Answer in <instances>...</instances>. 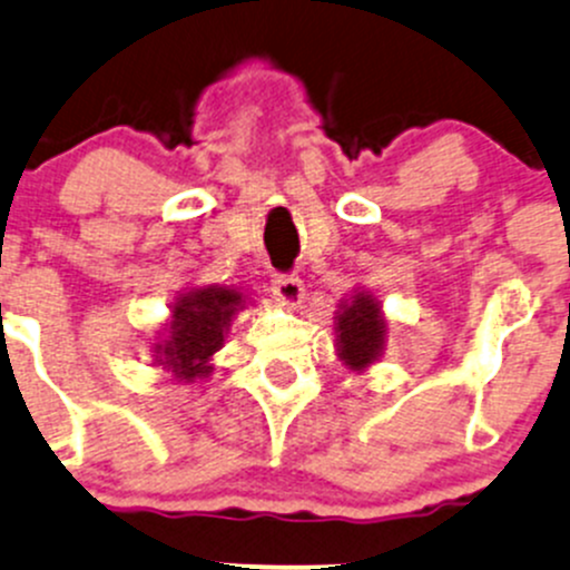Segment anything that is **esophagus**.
I'll return each instance as SVG.
<instances>
[{
	"label": "esophagus",
	"mask_w": 570,
	"mask_h": 570,
	"mask_svg": "<svg viewBox=\"0 0 570 570\" xmlns=\"http://www.w3.org/2000/svg\"><path fill=\"white\" fill-rule=\"evenodd\" d=\"M269 289H273V295L286 305H301L305 297V286L297 275H284V273L273 275V284H269Z\"/></svg>",
	"instance_id": "34e87169"
}]
</instances>
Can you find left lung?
<instances>
[{
    "mask_svg": "<svg viewBox=\"0 0 570 570\" xmlns=\"http://www.w3.org/2000/svg\"><path fill=\"white\" fill-rule=\"evenodd\" d=\"M338 333V355L350 368L361 371L376 361L382 344H385V322L380 316V305L371 295H355V301L344 305L335 322Z\"/></svg>",
    "mask_w": 570,
    "mask_h": 570,
    "instance_id": "obj_1",
    "label": "left lung"
}]
</instances>
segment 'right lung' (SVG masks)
I'll return each mask as SVG.
<instances>
[{
    "label": "right lung",
    "mask_w": 570,
    "mask_h": 570,
    "mask_svg": "<svg viewBox=\"0 0 570 570\" xmlns=\"http://www.w3.org/2000/svg\"><path fill=\"white\" fill-rule=\"evenodd\" d=\"M243 297L235 289H194L175 303V322L169 325V341L155 346L160 365H169L183 380H196L209 371L207 361L218 352L226 327Z\"/></svg>",
    "instance_id": "obj_1"
}]
</instances>
